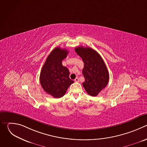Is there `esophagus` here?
<instances>
[{
  "mask_svg": "<svg viewBox=\"0 0 147 147\" xmlns=\"http://www.w3.org/2000/svg\"><path fill=\"white\" fill-rule=\"evenodd\" d=\"M74 81H75V82H78V81H79V79H78V77H76V78L74 79Z\"/></svg>",
  "mask_w": 147,
  "mask_h": 147,
  "instance_id": "obj_1",
  "label": "esophagus"
}]
</instances>
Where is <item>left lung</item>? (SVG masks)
<instances>
[{"label": "left lung", "mask_w": 147, "mask_h": 147, "mask_svg": "<svg viewBox=\"0 0 147 147\" xmlns=\"http://www.w3.org/2000/svg\"><path fill=\"white\" fill-rule=\"evenodd\" d=\"M75 51L84 63L82 73L85 81L82 86L90 95L96 96L109 82L107 67L100 55L93 49L78 47Z\"/></svg>", "instance_id": "left-lung-1"}]
</instances>
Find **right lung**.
Instances as JSON below:
<instances>
[{"label": "right lung", "mask_w": 147, "mask_h": 147, "mask_svg": "<svg viewBox=\"0 0 147 147\" xmlns=\"http://www.w3.org/2000/svg\"><path fill=\"white\" fill-rule=\"evenodd\" d=\"M68 51L55 48L48 56L40 73V83L44 90L55 98L63 96L69 87L74 82L69 78V71L62 65Z\"/></svg>", "instance_id": "right-lung-1"}]
</instances>
